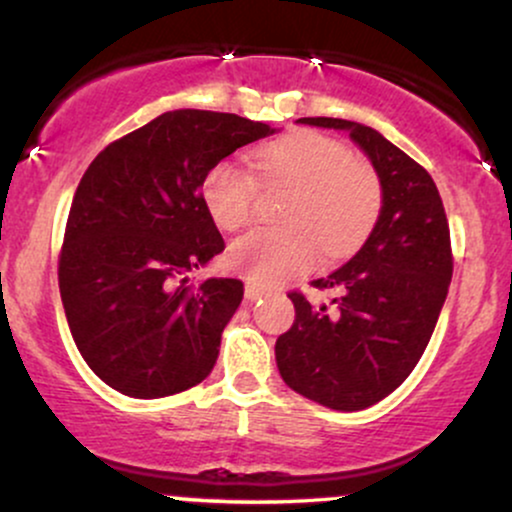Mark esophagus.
Returning a JSON list of instances; mask_svg holds the SVG:
<instances>
[{"label":"esophagus","instance_id":"obj_1","mask_svg":"<svg viewBox=\"0 0 512 512\" xmlns=\"http://www.w3.org/2000/svg\"><path fill=\"white\" fill-rule=\"evenodd\" d=\"M264 293H267V289H264V286H260V284H252V281L245 284V301H248V303L257 301V298H262Z\"/></svg>","mask_w":512,"mask_h":512}]
</instances>
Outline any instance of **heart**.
<instances>
[{
	"mask_svg": "<svg viewBox=\"0 0 512 512\" xmlns=\"http://www.w3.org/2000/svg\"><path fill=\"white\" fill-rule=\"evenodd\" d=\"M260 180L291 187L281 204L284 226L255 228L228 250V264L252 281L274 284L327 257L356 250L378 221L383 185L366 161L320 132H291L257 149ZM209 216L223 231H238L257 209V182L236 161H219L202 180Z\"/></svg>",
	"mask_w": 512,
	"mask_h": 512,
	"instance_id": "obj_1",
	"label": "heart"
}]
</instances>
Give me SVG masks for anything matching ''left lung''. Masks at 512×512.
<instances>
[{
	"label": "left lung",
	"instance_id": "left-lung-1",
	"mask_svg": "<svg viewBox=\"0 0 512 512\" xmlns=\"http://www.w3.org/2000/svg\"><path fill=\"white\" fill-rule=\"evenodd\" d=\"M298 122L349 132L378 173L383 209L344 267L310 281L342 293L334 308L289 293L296 320L276 339V366L298 395L358 411L409 378L436 330L452 276L448 216L428 170L380 132L339 117Z\"/></svg>",
	"mask_w": 512,
	"mask_h": 512
}]
</instances>
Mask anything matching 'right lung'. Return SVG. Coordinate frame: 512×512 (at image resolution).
I'll use <instances>...</instances> for the list:
<instances>
[{"mask_svg":"<svg viewBox=\"0 0 512 512\" xmlns=\"http://www.w3.org/2000/svg\"><path fill=\"white\" fill-rule=\"evenodd\" d=\"M269 134V125L233 113L173 110L115 139L86 168L57 276L74 342L113 390L168 397L211 373L243 281L187 284V272L226 248L202 180Z\"/></svg>","mask_w":512,"mask_h":512,"instance_id":"right-lung-1","label":"right lung"}]
</instances>
